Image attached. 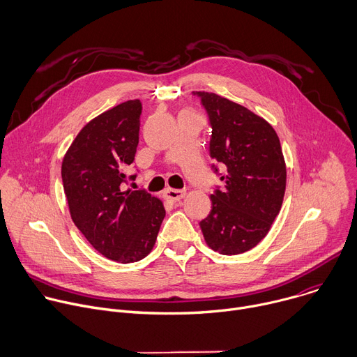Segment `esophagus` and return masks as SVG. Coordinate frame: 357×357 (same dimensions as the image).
<instances>
[{
    "mask_svg": "<svg viewBox=\"0 0 357 357\" xmlns=\"http://www.w3.org/2000/svg\"><path fill=\"white\" fill-rule=\"evenodd\" d=\"M185 195H186V190H181V189H171L169 188V189L165 190V196L171 202H178V200L183 199Z\"/></svg>",
    "mask_w": 357,
    "mask_h": 357,
    "instance_id": "34e87169",
    "label": "esophagus"
}]
</instances>
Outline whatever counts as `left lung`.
<instances>
[{
	"mask_svg": "<svg viewBox=\"0 0 357 357\" xmlns=\"http://www.w3.org/2000/svg\"><path fill=\"white\" fill-rule=\"evenodd\" d=\"M197 94L211 119V157L227 171L200 229L212 250L234 256L256 247L280 213L285 160L275 130L263 117L219 94Z\"/></svg>",
	"mask_w": 357,
	"mask_h": 357,
	"instance_id": "1",
	"label": "left lung"
}]
</instances>
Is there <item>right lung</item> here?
<instances>
[{
    "label": "right lung",
    "mask_w": 357,
    "mask_h": 357,
    "mask_svg": "<svg viewBox=\"0 0 357 357\" xmlns=\"http://www.w3.org/2000/svg\"><path fill=\"white\" fill-rule=\"evenodd\" d=\"M139 100L90 120L62 161L70 218L86 240L116 263L139 261L154 248L165 208L144 190H124L139 132ZM131 179H135L132 175Z\"/></svg>",
    "instance_id": "1"
}]
</instances>
